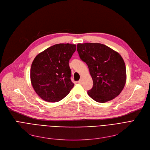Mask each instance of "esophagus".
<instances>
[{
	"instance_id": "34e87169",
	"label": "esophagus",
	"mask_w": 150,
	"mask_h": 150,
	"mask_svg": "<svg viewBox=\"0 0 150 150\" xmlns=\"http://www.w3.org/2000/svg\"><path fill=\"white\" fill-rule=\"evenodd\" d=\"M81 83H82V78H81V79L79 81H78V83L81 84Z\"/></svg>"
}]
</instances>
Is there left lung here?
Listing matches in <instances>:
<instances>
[{
	"instance_id": "left-lung-1",
	"label": "left lung",
	"mask_w": 150,
	"mask_h": 150,
	"mask_svg": "<svg viewBox=\"0 0 150 150\" xmlns=\"http://www.w3.org/2000/svg\"><path fill=\"white\" fill-rule=\"evenodd\" d=\"M77 51L80 59L88 65L93 80L88 95L99 103H105L119 96L127 80L121 55L100 43L78 44Z\"/></svg>"
}]
</instances>
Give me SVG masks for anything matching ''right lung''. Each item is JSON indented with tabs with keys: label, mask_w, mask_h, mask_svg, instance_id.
Segmentation results:
<instances>
[{
	"label": "right lung",
	"mask_w": 150,
	"mask_h": 150,
	"mask_svg": "<svg viewBox=\"0 0 150 150\" xmlns=\"http://www.w3.org/2000/svg\"><path fill=\"white\" fill-rule=\"evenodd\" d=\"M75 50V44H58L35 57L30 69L31 83L42 100L60 101L73 88L69 61Z\"/></svg>",
	"instance_id": "add662e5"
}]
</instances>
